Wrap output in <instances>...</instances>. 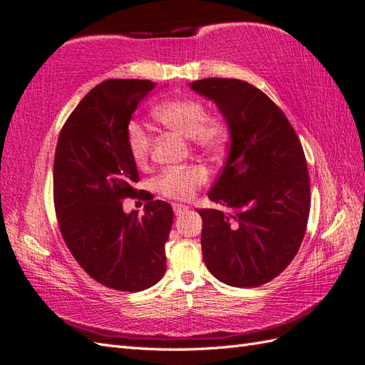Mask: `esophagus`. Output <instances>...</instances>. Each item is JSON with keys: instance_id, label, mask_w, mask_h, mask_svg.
Wrapping results in <instances>:
<instances>
[{"instance_id": "34e87169", "label": "esophagus", "mask_w": 365, "mask_h": 365, "mask_svg": "<svg viewBox=\"0 0 365 365\" xmlns=\"http://www.w3.org/2000/svg\"><path fill=\"white\" fill-rule=\"evenodd\" d=\"M173 211H175L176 215H181V214H184V212H187L189 207L184 206V205H173Z\"/></svg>"}]
</instances>
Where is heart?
I'll list each match as a JSON object with an SVG mask.
<instances>
[{
  "instance_id": "obj_1",
  "label": "heart",
  "mask_w": 365,
  "mask_h": 365,
  "mask_svg": "<svg viewBox=\"0 0 365 365\" xmlns=\"http://www.w3.org/2000/svg\"><path fill=\"white\" fill-rule=\"evenodd\" d=\"M153 116L180 135L190 138L192 145L203 153H217L227 141V125L217 116H206V108L195 99L163 102ZM128 148L133 162L145 165L150 159L153 137L140 123L128 125ZM207 181V172L200 165L167 168L155 180V190L173 200H189L200 185Z\"/></svg>"
}]
</instances>
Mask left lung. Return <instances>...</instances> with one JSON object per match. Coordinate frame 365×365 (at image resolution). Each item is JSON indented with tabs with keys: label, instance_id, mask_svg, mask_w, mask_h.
<instances>
[{
	"label": "left lung",
	"instance_id": "left-lung-1",
	"mask_svg": "<svg viewBox=\"0 0 365 365\" xmlns=\"http://www.w3.org/2000/svg\"><path fill=\"white\" fill-rule=\"evenodd\" d=\"M189 86L215 102L230 132L225 167L207 197L233 211L198 210L205 264L227 285L259 287L292 263L306 235L310 181L301 141L284 111L247 81Z\"/></svg>",
	"mask_w": 365,
	"mask_h": 365
}]
</instances>
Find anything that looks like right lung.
<instances>
[{
  "mask_svg": "<svg viewBox=\"0 0 365 365\" xmlns=\"http://www.w3.org/2000/svg\"><path fill=\"white\" fill-rule=\"evenodd\" d=\"M155 85L150 80H106L89 91L59 133L53 200L63 240L96 282L120 292H141L165 274V242L173 224L167 202L137 192V165L128 125ZM148 200L145 214L128 215L121 199Z\"/></svg>",
  "mask_w": 365,
  "mask_h": 365,
  "instance_id": "obj_1",
  "label": "right lung"
}]
</instances>
